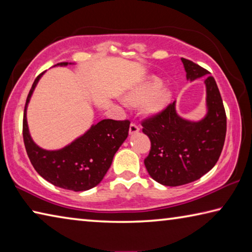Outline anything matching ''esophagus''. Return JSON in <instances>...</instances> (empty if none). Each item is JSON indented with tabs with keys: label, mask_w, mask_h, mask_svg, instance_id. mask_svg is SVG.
<instances>
[{
	"label": "esophagus",
	"mask_w": 252,
	"mask_h": 252,
	"mask_svg": "<svg viewBox=\"0 0 252 252\" xmlns=\"http://www.w3.org/2000/svg\"><path fill=\"white\" fill-rule=\"evenodd\" d=\"M139 131H140L139 126H135V125H133V123H131V125H130V127H129V133L132 135V134L138 133Z\"/></svg>",
	"instance_id": "esophagus-1"
}]
</instances>
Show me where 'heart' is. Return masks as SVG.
<instances>
[{"label": "heart", "instance_id": "heart-1", "mask_svg": "<svg viewBox=\"0 0 252 252\" xmlns=\"http://www.w3.org/2000/svg\"><path fill=\"white\" fill-rule=\"evenodd\" d=\"M160 84L159 79L151 76L131 88L123 96V101L127 105L141 104L143 114L149 118L159 116L167 109L172 99V91Z\"/></svg>", "mask_w": 252, "mask_h": 252}]
</instances>
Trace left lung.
Returning <instances> with one entry per match:
<instances>
[{
  "mask_svg": "<svg viewBox=\"0 0 252 252\" xmlns=\"http://www.w3.org/2000/svg\"><path fill=\"white\" fill-rule=\"evenodd\" d=\"M188 81L209 74L192 61L181 59ZM206 114L198 121L181 117L174 101L159 116L142 123L151 141L144 165L160 185L178 187L193 182L215 167L222 151L227 118L218 85L212 76L204 79Z\"/></svg>",
  "mask_w": 252,
  "mask_h": 252,
  "instance_id": "8db88e82",
  "label": "left lung"
}]
</instances>
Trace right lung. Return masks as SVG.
I'll list each match as a JSON object with an SVG mask.
<instances>
[{"mask_svg": "<svg viewBox=\"0 0 252 252\" xmlns=\"http://www.w3.org/2000/svg\"><path fill=\"white\" fill-rule=\"evenodd\" d=\"M62 62L57 66L74 65ZM43 73L32 84L23 116V139L29 159L34 169L46 181L72 191H85L99 185L108 172L113 157L129 134V121L105 119L93 123L90 129L58 150L37 146L29 130L27 111L31 96Z\"/></svg>", "mask_w": 252, "mask_h": 252, "instance_id": "add662e5", "label": "right lung"}]
</instances>
